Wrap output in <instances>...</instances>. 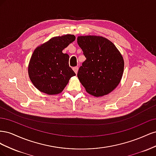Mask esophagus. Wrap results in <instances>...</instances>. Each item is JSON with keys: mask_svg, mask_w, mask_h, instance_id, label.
<instances>
[{"mask_svg": "<svg viewBox=\"0 0 156 156\" xmlns=\"http://www.w3.org/2000/svg\"><path fill=\"white\" fill-rule=\"evenodd\" d=\"M78 69H79V68L77 67V66H75V67H73V70L74 71V72H75V73H77V72H78Z\"/></svg>", "mask_w": 156, "mask_h": 156, "instance_id": "esophagus-1", "label": "esophagus"}]
</instances>
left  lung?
<instances>
[{"label":"left lung","instance_id":"8db88e82","mask_svg":"<svg viewBox=\"0 0 156 156\" xmlns=\"http://www.w3.org/2000/svg\"><path fill=\"white\" fill-rule=\"evenodd\" d=\"M77 44L87 58L77 73L82 85L96 97L109 94L119 85L124 72V62L120 51L102 36H79Z\"/></svg>","mask_w":156,"mask_h":156}]
</instances>
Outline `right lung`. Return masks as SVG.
<instances>
[{
  "label": "right lung",
  "mask_w": 156,
  "mask_h": 156,
  "mask_svg": "<svg viewBox=\"0 0 156 156\" xmlns=\"http://www.w3.org/2000/svg\"><path fill=\"white\" fill-rule=\"evenodd\" d=\"M75 40L72 34L52 37L33 52L28 72L32 84L40 91L48 95L58 94L75 76L69 66V55L62 53Z\"/></svg>",
  "instance_id": "obj_1"
}]
</instances>
